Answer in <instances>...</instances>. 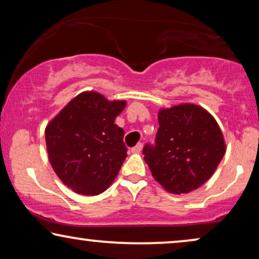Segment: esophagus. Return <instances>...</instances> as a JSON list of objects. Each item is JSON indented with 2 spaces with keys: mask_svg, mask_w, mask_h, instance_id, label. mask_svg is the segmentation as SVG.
Listing matches in <instances>:
<instances>
[{
  "mask_svg": "<svg viewBox=\"0 0 259 259\" xmlns=\"http://www.w3.org/2000/svg\"><path fill=\"white\" fill-rule=\"evenodd\" d=\"M141 150H143V144L139 143V144H137L134 147H132V150L131 151H132V153H140Z\"/></svg>",
  "mask_w": 259,
  "mask_h": 259,
  "instance_id": "34e87169",
  "label": "esophagus"
}]
</instances>
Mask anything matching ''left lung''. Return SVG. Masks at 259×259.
Instances as JSON below:
<instances>
[{"label":"left lung","mask_w":259,"mask_h":259,"mask_svg":"<svg viewBox=\"0 0 259 259\" xmlns=\"http://www.w3.org/2000/svg\"><path fill=\"white\" fill-rule=\"evenodd\" d=\"M154 145L144 146L152 176L166 191L189 193L206 183L225 154L222 131L210 113L184 104L161 109Z\"/></svg>","instance_id":"8db88e82"}]
</instances>
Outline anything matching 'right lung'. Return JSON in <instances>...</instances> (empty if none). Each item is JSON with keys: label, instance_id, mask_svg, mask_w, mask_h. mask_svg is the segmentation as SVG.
<instances>
[{"label": "right lung", "instance_id": "add662e5", "mask_svg": "<svg viewBox=\"0 0 259 259\" xmlns=\"http://www.w3.org/2000/svg\"><path fill=\"white\" fill-rule=\"evenodd\" d=\"M125 106V101H108L95 92H83L46 127L52 167L74 192L97 196L118 175L127 147L125 132L114 120Z\"/></svg>", "mask_w": 259, "mask_h": 259}]
</instances>
